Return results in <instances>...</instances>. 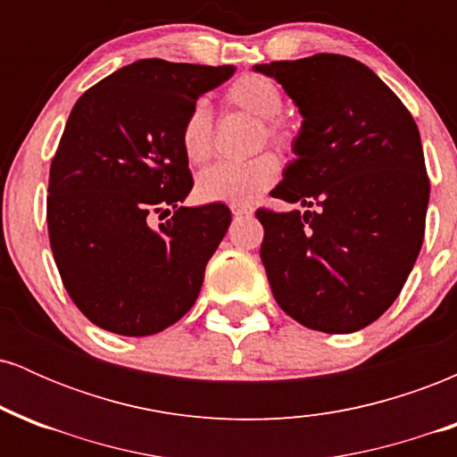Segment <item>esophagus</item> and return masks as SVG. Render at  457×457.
I'll list each match as a JSON object with an SVG mask.
<instances>
[{
  "label": "esophagus",
  "mask_w": 457,
  "mask_h": 457,
  "mask_svg": "<svg viewBox=\"0 0 457 457\" xmlns=\"http://www.w3.org/2000/svg\"><path fill=\"white\" fill-rule=\"evenodd\" d=\"M232 214L234 217H251L253 214V208L249 204H232Z\"/></svg>",
  "instance_id": "1"
}]
</instances>
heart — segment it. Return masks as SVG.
<instances>
[{"mask_svg": "<svg viewBox=\"0 0 457 457\" xmlns=\"http://www.w3.org/2000/svg\"><path fill=\"white\" fill-rule=\"evenodd\" d=\"M229 107L264 122L266 137L275 144H292V130L281 122L283 94L275 81L262 75H243L225 90ZM182 152L191 162H204L212 152V112L206 101H195L185 115L180 130ZM281 165L275 154H260L249 162H219L197 176V195L204 202L251 204L279 178Z\"/></svg>", "mask_w": 457, "mask_h": 457, "instance_id": "b5f03b06", "label": "heart"}]
</instances>
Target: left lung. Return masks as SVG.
Listing matches in <instances>:
<instances>
[{
    "mask_svg": "<svg viewBox=\"0 0 457 457\" xmlns=\"http://www.w3.org/2000/svg\"><path fill=\"white\" fill-rule=\"evenodd\" d=\"M253 71L275 79L303 118L296 159L270 195L305 212H255L272 296L303 327L354 333L393 305L421 251L429 180L419 129L353 57L318 54Z\"/></svg>",
    "mask_w": 457,
    "mask_h": 457,
    "instance_id": "1",
    "label": "left lung"
}]
</instances>
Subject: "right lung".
<instances>
[{"label":"right lung","mask_w":457,"mask_h":457,"mask_svg":"<svg viewBox=\"0 0 457 457\" xmlns=\"http://www.w3.org/2000/svg\"><path fill=\"white\" fill-rule=\"evenodd\" d=\"M236 66L139 60L75 103L51 162L46 223L64 287L90 322L124 337L171 327L195 305L232 223L225 204L180 206L193 188L180 130ZM175 217L152 228V213Z\"/></svg>","instance_id":"obj_1"}]
</instances>
